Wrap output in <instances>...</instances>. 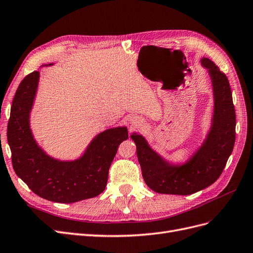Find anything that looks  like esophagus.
<instances>
[{
  "label": "esophagus",
  "mask_w": 253,
  "mask_h": 253,
  "mask_svg": "<svg viewBox=\"0 0 253 253\" xmlns=\"http://www.w3.org/2000/svg\"><path fill=\"white\" fill-rule=\"evenodd\" d=\"M139 124H140V121H137V120H134L133 123H132V125H135L136 126H139Z\"/></svg>",
  "instance_id": "esophagus-1"
}]
</instances>
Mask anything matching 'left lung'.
Here are the masks:
<instances>
[{
    "instance_id": "8db88e82",
    "label": "left lung",
    "mask_w": 253,
    "mask_h": 253,
    "mask_svg": "<svg viewBox=\"0 0 253 253\" xmlns=\"http://www.w3.org/2000/svg\"><path fill=\"white\" fill-rule=\"evenodd\" d=\"M211 76L213 92L211 126L198 151L183 164L163 159L137 133L130 135L146 185L159 194L191 195L214 183L225 168L236 141V110L229 82L210 58L201 59Z\"/></svg>"
}]
</instances>
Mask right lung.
I'll return each instance as SVG.
<instances>
[{"mask_svg":"<svg viewBox=\"0 0 253 253\" xmlns=\"http://www.w3.org/2000/svg\"><path fill=\"white\" fill-rule=\"evenodd\" d=\"M39 81V71L28 74L12 101L7 139L15 173L34 194L52 202L74 203L100 195L107 186L109 169L118 146L128 138L127 128L118 126L103 130L76 160L52 158L39 146L30 128V112Z\"/></svg>","mask_w":253,"mask_h":253,"instance_id":"right-lung-1","label":"right lung"}]
</instances>
